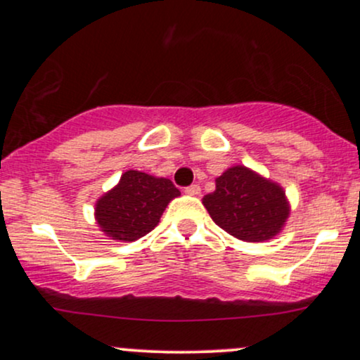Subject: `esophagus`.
Masks as SVG:
<instances>
[{"mask_svg": "<svg viewBox=\"0 0 360 360\" xmlns=\"http://www.w3.org/2000/svg\"><path fill=\"white\" fill-rule=\"evenodd\" d=\"M184 193L189 194V196H200L201 188L198 184H191V186H188V188L184 189Z\"/></svg>", "mask_w": 360, "mask_h": 360, "instance_id": "34e87169", "label": "esophagus"}]
</instances>
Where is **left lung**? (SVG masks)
<instances>
[{
    "instance_id": "left-lung-1",
    "label": "left lung",
    "mask_w": 360,
    "mask_h": 360,
    "mask_svg": "<svg viewBox=\"0 0 360 360\" xmlns=\"http://www.w3.org/2000/svg\"><path fill=\"white\" fill-rule=\"evenodd\" d=\"M203 198L212 220L243 242H267L286 225L291 206L283 186L245 166H232Z\"/></svg>"
}]
</instances>
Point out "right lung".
Returning a JSON list of instances; mask_svg holds the SVG:
<instances>
[{
    "label": "right lung",
    "mask_w": 360,
    "mask_h": 360,
    "mask_svg": "<svg viewBox=\"0 0 360 360\" xmlns=\"http://www.w3.org/2000/svg\"><path fill=\"white\" fill-rule=\"evenodd\" d=\"M179 194L167 177L130 169L115 188L98 198L94 220L111 240L135 242L159 225L164 210Z\"/></svg>",
    "instance_id": "obj_1"
}]
</instances>
